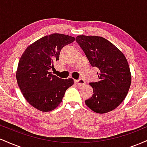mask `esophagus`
<instances>
[{
	"label": "esophagus",
	"mask_w": 147,
	"mask_h": 147,
	"mask_svg": "<svg viewBox=\"0 0 147 147\" xmlns=\"http://www.w3.org/2000/svg\"><path fill=\"white\" fill-rule=\"evenodd\" d=\"M75 82L78 86H84V85H85V84H86L85 81H84V79H82V78L77 79V80H75Z\"/></svg>",
	"instance_id": "esophagus-1"
}]
</instances>
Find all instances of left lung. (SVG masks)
I'll use <instances>...</instances> for the list:
<instances>
[{
  "label": "left lung",
  "instance_id": "8db88e82",
  "mask_svg": "<svg viewBox=\"0 0 147 147\" xmlns=\"http://www.w3.org/2000/svg\"><path fill=\"white\" fill-rule=\"evenodd\" d=\"M82 48L92 67L99 69V82H91L93 94L85 101L97 113L114 110L125 99L131 83V75L125 56L115 45L101 36H77Z\"/></svg>",
  "mask_w": 147,
  "mask_h": 147
}]
</instances>
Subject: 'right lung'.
Masks as SVG:
<instances>
[{"instance_id":"right-lung-1","label":"right lung","mask_w":147,"mask_h":147,"mask_svg":"<svg viewBox=\"0 0 147 147\" xmlns=\"http://www.w3.org/2000/svg\"><path fill=\"white\" fill-rule=\"evenodd\" d=\"M75 40L61 34L45 36L31 44L18 62L16 79L23 95L35 109L48 112L59 105L72 78L61 79L50 72L53 63L59 59L61 49Z\"/></svg>"}]
</instances>
